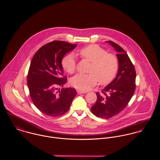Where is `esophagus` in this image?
<instances>
[{"mask_svg": "<svg viewBox=\"0 0 160 160\" xmlns=\"http://www.w3.org/2000/svg\"><path fill=\"white\" fill-rule=\"evenodd\" d=\"M77 92H78V94H82V93H87V92L86 91H77Z\"/></svg>", "mask_w": 160, "mask_h": 160, "instance_id": "obj_1", "label": "esophagus"}]
</instances>
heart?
<instances>
[{"instance_id": "heart-1", "label": "heart", "mask_w": 160, "mask_h": 160, "mask_svg": "<svg viewBox=\"0 0 160 160\" xmlns=\"http://www.w3.org/2000/svg\"><path fill=\"white\" fill-rule=\"evenodd\" d=\"M79 54L82 58L90 62L91 65L87 74H78L70 81L75 88L86 91L95 86L98 80L101 84L110 83L114 79L118 69L117 57L96 44H91L81 48ZM62 65L67 72L72 74L76 68V60L72 53L67 55L62 60Z\"/></svg>"}]
</instances>
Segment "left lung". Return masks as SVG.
I'll use <instances>...</instances> for the list:
<instances>
[{
    "instance_id": "left-lung-1",
    "label": "left lung",
    "mask_w": 160,
    "mask_h": 160,
    "mask_svg": "<svg viewBox=\"0 0 160 160\" xmlns=\"http://www.w3.org/2000/svg\"><path fill=\"white\" fill-rule=\"evenodd\" d=\"M117 52L118 71L114 80L102 92L96 93L97 99L91 107L97 117L109 119L122 111L127 106L136 89V73L134 67L125 50L112 41H107Z\"/></svg>"
}]
</instances>
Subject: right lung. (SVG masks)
<instances>
[{"instance_id":"1","label":"right lung","mask_w":160,"mask_h":160,"mask_svg":"<svg viewBox=\"0 0 160 160\" xmlns=\"http://www.w3.org/2000/svg\"><path fill=\"white\" fill-rule=\"evenodd\" d=\"M76 46L53 41L41 47L31 60L27 77L30 96L37 108L47 116L57 117L67 113L77 94L71 88H58L67 80L66 76L62 78V60Z\"/></svg>"}]
</instances>
